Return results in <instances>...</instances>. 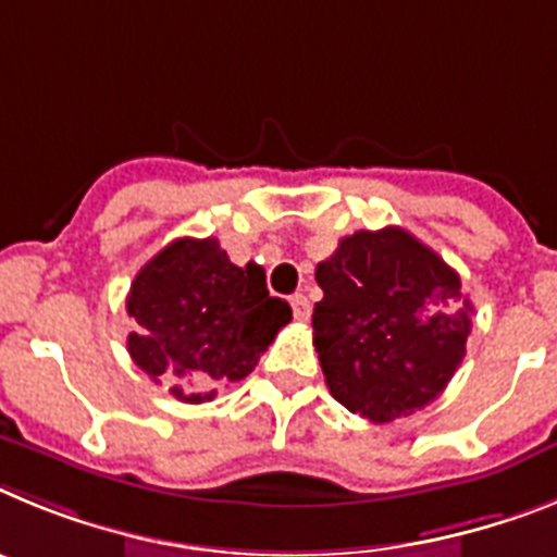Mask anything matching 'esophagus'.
<instances>
[{
    "label": "esophagus",
    "mask_w": 557,
    "mask_h": 557,
    "mask_svg": "<svg viewBox=\"0 0 557 557\" xmlns=\"http://www.w3.org/2000/svg\"><path fill=\"white\" fill-rule=\"evenodd\" d=\"M292 308H294V317H297L299 322H308V319H311V302H308L306 294H294Z\"/></svg>",
    "instance_id": "esophagus-1"
}]
</instances>
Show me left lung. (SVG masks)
<instances>
[{"label":"left lung","instance_id":"left-lung-1","mask_svg":"<svg viewBox=\"0 0 557 557\" xmlns=\"http://www.w3.org/2000/svg\"><path fill=\"white\" fill-rule=\"evenodd\" d=\"M313 345L333 398L372 423L432 404L466 356L471 299L400 226L359 230L317 265Z\"/></svg>","mask_w":557,"mask_h":557}]
</instances>
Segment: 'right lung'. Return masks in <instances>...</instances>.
Listing matches in <instances>:
<instances>
[{"mask_svg": "<svg viewBox=\"0 0 557 557\" xmlns=\"http://www.w3.org/2000/svg\"><path fill=\"white\" fill-rule=\"evenodd\" d=\"M125 311L137 322L134 364L182 404L212 400L215 384L246 379L292 322V306L269 297L263 269L235 265L215 238H178L153 255Z\"/></svg>", "mask_w": 557, "mask_h": 557, "instance_id": "obj_1", "label": "right lung"}]
</instances>
